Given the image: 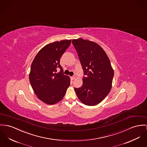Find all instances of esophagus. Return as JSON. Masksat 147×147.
Masks as SVG:
<instances>
[{
  "instance_id": "34e87169",
  "label": "esophagus",
  "mask_w": 147,
  "mask_h": 147,
  "mask_svg": "<svg viewBox=\"0 0 147 147\" xmlns=\"http://www.w3.org/2000/svg\"><path fill=\"white\" fill-rule=\"evenodd\" d=\"M75 78H76V77H75L74 76H73V77H71V79H72V80H74Z\"/></svg>"
}]
</instances>
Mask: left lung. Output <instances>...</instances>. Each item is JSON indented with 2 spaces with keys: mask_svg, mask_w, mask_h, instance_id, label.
Masks as SVG:
<instances>
[{
  "mask_svg": "<svg viewBox=\"0 0 147 147\" xmlns=\"http://www.w3.org/2000/svg\"><path fill=\"white\" fill-rule=\"evenodd\" d=\"M72 44L79 57L84 74L81 87L74 88L83 104L95 106L108 95L112 88L114 72L109 57L97 43L82 38L74 39Z\"/></svg>",
  "mask_w": 147,
  "mask_h": 147,
  "instance_id": "8db88e82",
  "label": "left lung"
}]
</instances>
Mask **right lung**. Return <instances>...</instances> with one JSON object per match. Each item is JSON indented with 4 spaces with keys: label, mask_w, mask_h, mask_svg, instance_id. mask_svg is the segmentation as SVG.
Returning a JSON list of instances; mask_svg holds the SVG:
<instances>
[{
    "label": "right lung",
    "mask_w": 147,
    "mask_h": 147,
    "mask_svg": "<svg viewBox=\"0 0 147 147\" xmlns=\"http://www.w3.org/2000/svg\"><path fill=\"white\" fill-rule=\"evenodd\" d=\"M71 40L50 43L37 54L31 66L29 80L37 98L47 105H54L64 97L70 79L63 74L60 57L71 44ZM60 72L56 73L57 68Z\"/></svg>",
    "instance_id": "add662e5"
}]
</instances>
